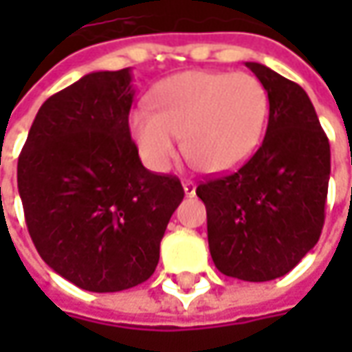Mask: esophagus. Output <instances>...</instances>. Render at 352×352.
<instances>
[{
  "label": "esophagus",
  "mask_w": 352,
  "mask_h": 352,
  "mask_svg": "<svg viewBox=\"0 0 352 352\" xmlns=\"http://www.w3.org/2000/svg\"><path fill=\"white\" fill-rule=\"evenodd\" d=\"M182 188L186 196H194V194H196V184L192 182V180H184Z\"/></svg>",
  "instance_id": "34e87169"
}]
</instances>
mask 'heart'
Listing matches in <instances>:
<instances>
[{
    "mask_svg": "<svg viewBox=\"0 0 352 352\" xmlns=\"http://www.w3.org/2000/svg\"><path fill=\"white\" fill-rule=\"evenodd\" d=\"M151 105L129 116L131 137L148 168L170 166L182 135V148L204 172L239 168L261 144L268 119V94L247 72L190 70L162 80Z\"/></svg>",
    "mask_w": 352,
    "mask_h": 352,
    "instance_id": "heart-1",
    "label": "heart"
}]
</instances>
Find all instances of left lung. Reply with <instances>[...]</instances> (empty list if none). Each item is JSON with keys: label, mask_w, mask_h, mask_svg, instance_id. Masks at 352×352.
<instances>
[{"label": "left lung", "mask_w": 352, "mask_h": 352, "mask_svg": "<svg viewBox=\"0 0 352 352\" xmlns=\"http://www.w3.org/2000/svg\"><path fill=\"white\" fill-rule=\"evenodd\" d=\"M268 94L263 144L241 168L199 184L213 263L225 276L266 282L288 274L319 241L331 151L302 86L245 62Z\"/></svg>", "instance_id": "left-lung-1"}]
</instances>
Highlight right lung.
Listing matches in <instances>:
<instances>
[{
	"label": "right lung",
	"mask_w": 352,
	"mask_h": 352,
	"mask_svg": "<svg viewBox=\"0 0 352 352\" xmlns=\"http://www.w3.org/2000/svg\"><path fill=\"white\" fill-rule=\"evenodd\" d=\"M131 82L129 68L91 72L50 96L17 162L25 221L41 258L100 294L153 276L184 199L176 176L142 166L129 131Z\"/></svg>",
	"instance_id": "obj_1"
}]
</instances>
